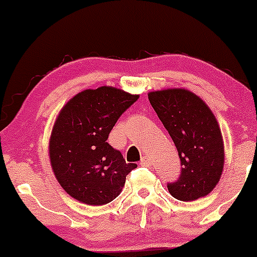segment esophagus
I'll use <instances>...</instances> for the list:
<instances>
[{
    "label": "esophagus",
    "mask_w": 257,
    "mask_h": 257,
    "mask_svg": "<svg viewBox=\"0 0 257 257\" xmlns=\"http://www.w3.org/2000/svg\"><path fill=\"white\" fill-rule=\"evenodd\" d=\"M141 165L142 167H150V165H152V160H150V158H148V157L142 158Z\"/></svg>",
    "instance_id": "34e87169"
}]
</instances>
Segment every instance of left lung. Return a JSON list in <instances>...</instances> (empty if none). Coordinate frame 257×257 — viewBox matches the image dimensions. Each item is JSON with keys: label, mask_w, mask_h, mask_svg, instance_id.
<instances>
[{"label": "left lung", "mask_w": 257, "mask_h": 257, "mask_svg": "<svg viewBox=\"0 0 257 257\" xmlns=\"http://www.w3.org/2000/svg\"><path fill=\"white\" fill-rule=\"evenodd\" d=\"M148 98L180 158V175L168 183L169 193L181 201L208 195L224 168V142L215 115L200 97L188 89L157 90Z\"/></svg>", "instance_id": "8db88e82"}]
</instances>
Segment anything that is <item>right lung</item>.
<instances>
[{
	"instance_id": "1",
	"label": "right lung",
	"mask_w": 257,
	"mask_h": 257,
	"mask_svg": "<svg viewBox=\"0 0 257 257\" xmlns=\"http://www.w3.org/2000/svg\"><path fill=\"white\" fill-rule=\"evenodd\" d=\"M114 87L85 89L62 108L49 139V159L68 195L87 205H104L120 194L137 164L125 163L107 139L116 120L137 99Z\"/></svg>"
}]
</instances>
